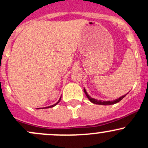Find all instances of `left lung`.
<instances>
[{"label": "left lung", "instance_id": "obj_1", "mask_svg": "<svg viewBox=\"0 0 148 148\" xmlns=\"http://www.w3.org/2000/svg\"><path fill=\"white\" fill-rule=\"evenodd\" d=\"M84 92H85V94H86V95L87 98H88V100H90V101L91 102V103H94V104H96V105H114V104L117 103H119V101H121V100H122V99L124 98V97L126 96V95H127V94H126V95H122V96L120 97L119 98L116 99V100H112V101H102V100H95V99L90 98V97L89 96V95H88V94L87 93V92L86 91L85 88H84Z\"/></svg>", "mask_w": 148, "mask_h": 148}]
</instances>
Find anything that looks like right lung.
Here are the masks:
<instances>
[{"instance_id":"right-lung-1","label":"right lung","mask_w":148,"mask_h":148,"mask_svg":"<svg viewBox=\"0 0 148 148\" xmlns=\"http://www.w3.org/2000/svg\"><path fill=\"white\" fill-rule=\"evenodd\" d=\"M60 100H61V98H60V100H58V103H56V104H55V105H51V106H49V107H47V108H53V107L56 106V105H57V104H58V103H60Z\"/></svg>"}]
</instances>
